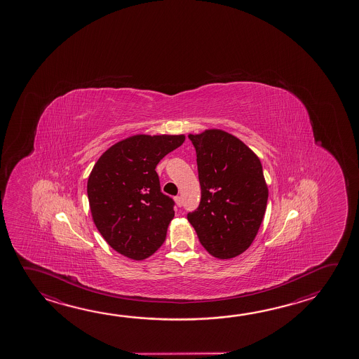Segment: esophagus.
I'll return each mask as SVG.
<instances>
[{"mask_svg": "<svg viewBox=\"0 0 359 359\" xmlns=\"http://www.w3.org/2000/svg\"><path fill=\"white\" fill-rule=\"evenodd\" d=\"M175 203H177V207H182V196H175Z\"/></svg>", "mask_w": 359, "mask_h": 359, "instance_id": "34e87169", "label": "esophagus"}]
</instances>
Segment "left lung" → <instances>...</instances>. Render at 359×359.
I'll return each mask as SVG.
<instances>
[{
  "label": "left lung",
  "instance_id": "1",
  "mask_svg": "<svg viewBox=\"0 0 359 359\" xmlns=\"http://www.w3.org/2000/svg\"><path fill=\"white\" fill-rule=\"evenodd\" d=\"M196 151L199 207L188 213L203 247L220 259L251 245L264 219L269 189L257 155L222 130L189 135Z\"/></svg>",
  "mask_w": 359,
  "mask_h": 359
}]
</instances>
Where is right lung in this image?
<instances>
[{
	"label": "right lung",
	"instance_id": "add662e5",
	"mask_svg": "<svg viewBox=\"0 0 359 359\" xmlns=\"http://www.w3.org/2000/svg\"><path fill=\"white\" fill-rule=\"evenodd\" d=\"M184 135H136L103 152L87 184L92 218L114 251L141 261L158 251L174 218L156 165L182 145Z\"/></svg>",
	"mask_w": 359,
	"mask_h": 359
}]
</instances>
